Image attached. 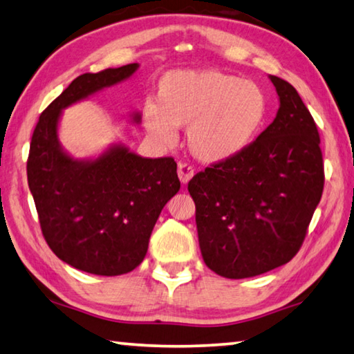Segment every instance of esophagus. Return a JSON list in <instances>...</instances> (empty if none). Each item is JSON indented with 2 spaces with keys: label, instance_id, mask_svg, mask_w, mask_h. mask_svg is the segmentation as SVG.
<instances>
[{
  "label": "esophagus",
  "instance_id": "esophagus-1",
  "mask_svg": "<svg viewBox=\"0 0 354 354\" xmlns=\"http://www.w3.org/2000/svg\"><path fill=\"white\" fill-rule=\"evenodd\" d=\"M194 176V167L189 166L187 163H180L178 165V178L183 185H187L191 178Z\"/></svg>",
  "mask_w": 354,
  "mask_h": 354
}]
</instances>
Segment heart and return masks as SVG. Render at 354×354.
Returning a JSON list of instances; mask_svg holds the SVG:
<instances>
[{"instance_id": "b5f03b06", "label": "heart", "mask_w": 354, "mask_h": 354, "mask_svg": "<svg viewBox=\"0 0 354 354\" xmlns=\"http://www.w3.org/2000/svg\"><path fill=\"white\" fill-rule=\"evenodd\" d=\"M268 111V95L250 79L212 68L174 70L160 77L157 102L142 105V124L165 146L187 126L191 153L203 163H222L258 138Z\"/></svg>"}]
</instances>
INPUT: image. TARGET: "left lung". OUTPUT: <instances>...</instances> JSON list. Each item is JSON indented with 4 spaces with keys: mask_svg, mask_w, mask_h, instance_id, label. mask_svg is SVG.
Returning <instances> with one entry per match:
<instances>
[{
    "mask_svg": "<svg viewBox=\"0 0 354 354\" xmlns=\"http://www.w3.org/2000/svg\"><path fill=\"white\" fill-rule=\"evenodd\" d=\"M269 79L280 101L275 120L243 153L188 183L203 261L232 280L289 263L324 191L317 126L292 85Z\"/></svg>",
    "mask_w": 354,
    "mask_h": 354,
    "instance_id": "8db88e82",
    "label": "left lung"
}]
</instances>
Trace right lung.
I'll use <instances>...</instances> for the list:
<instances>
[{"instance_id":"obj_1","label":"right lung","mask_w":354,"mask_h":354,"mask_svg":"<svg viewBox=\"0 0 354 354\" xmlns=\"http://www.w3.org/2000/svg\"><path fill=\"white\" fill-rule=\"evenodd\" d=\"M138 64L85 73L48 105L37 122L28 183L41 233L57 258L88 274L133 270L147 253L161 209L180 189L174 158H145L120 142L91 158H74L60 145L62 111L127 80ZM132 121L141 115L133 111Z\"/></svg>"}]
</instances>
